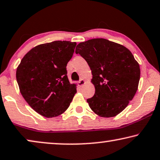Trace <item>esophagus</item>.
Returning a JSON list of instances; mask_svg holds the SVG:
<instances>
[{
	"label": "esophagus",
	"mask_w": 160,
	"mask_h": 160,
	"mask_svg": "<svg viewBox=\"0 0 160 160\" xmlns=\"http://www.w3.org/2000/svg\"><path fill=\"white\" fill-rule=\"evenodd\" d=\"M84 84H85V80L83 79L80 80L79 82H78V85H79V86H82Z\"/></svg>",
	"instance_id": "esophagus-1"
}]
</instances>
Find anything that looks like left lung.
<instances>
[{
  "label": "left lung",
  "instance_id": "obj_1",
  "mask_svg": "<svg viewBox=\"0 0 160 160\" xmlns=\"http://www.w3.org/2000/svg\"><path fill=\"white\" fill-rule=\"evenodd\" d=\"M75 53L84 58L92 72L95 94L87 102L103 118L120 114L133 98L141 70L133 55L122 45L103 38L80 42Z\"/></svg>",
  "mask_w": 160,
  "mask_h": 160
}]
</instances>
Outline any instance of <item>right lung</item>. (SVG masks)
<instances>
[{"label": "right lung", "mask_w": 160, "mask_h": 160, "mask_svg": "<svg viewBox=\"0 0 160 160\" xmlns=\"http://www.w3.org/2000/svg\"><path fill=\"white\" fill-rule=\"evenodd\" d=\"M76 44L57 40L38 45L24 55L18 66L16 77L20 93L40 115L54 118L64 113L77 93L66 68Z\"/></svg>", "instance_id": "1"}]
</instances>
